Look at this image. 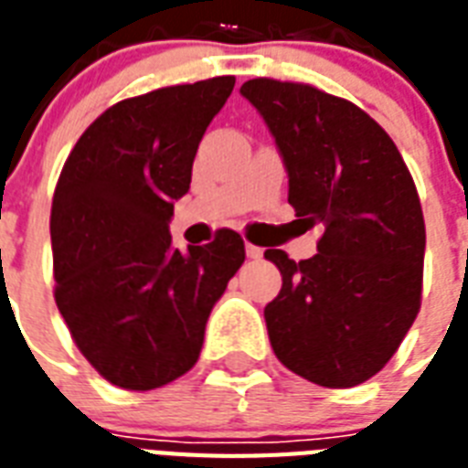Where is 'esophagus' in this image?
<instances>
[{"mask_svg": "<svg viewBox=\"0 0 468 468\" xmlns=\"http://www.w3.org/2000/svg\"><path fill=\"white\" fill-rule=\"evenodd\" d=\"M245 252H248V257L250 260H260V257L264 255V250L262 248H257V245H245Z\"/></svg>", "mask_w": 468, "mask_h": 468, "instance_id": "1", "label": "esophagus"}]
</instances>
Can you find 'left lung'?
<instances>
[{"mask_svg": "<svg viewBox=\"0 0 468 468\" xmlns=\"http://www.w3.org/2000/svg\"><path fill=\"white\" fill-rule=\"evenodd\" d=\"M240 94L274 135L296 216L323 226L311 260L264 252L282 271L264 308L271 349L313 384H364L420 311L425 220L413 176L384 128L347 99L267 77Z\"/></svg>", "mask_w": 468, "mask_h": 468, "instance_id": "left-lung-1", "label": "left lung"}]
</instances>
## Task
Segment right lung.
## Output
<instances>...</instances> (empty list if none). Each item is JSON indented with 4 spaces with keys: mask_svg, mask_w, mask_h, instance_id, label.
<instances>
[{
    "mask_svg": "<svg viewBox=\"0 0 468 468\" xmlns=\"http://www.w3.org/2000/svg\"><path fill=\"white\" fill-rule=\"evenodd\" d=\"M235 77L176 84L106 109L69 153L50 211L55 303L87 362L150 391L197 364L206 320L245 262V242L172 245L175 201Z\"/></svg>",
    "mask_w": 468,
    "mask_h": 468,
    "instance_id": "1",
    "label": "right lung"
}]
</instances>
